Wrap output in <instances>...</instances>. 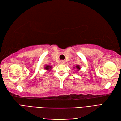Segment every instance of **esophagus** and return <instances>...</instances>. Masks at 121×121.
Here are the masks:
<instances>
[{"label": "esophagus", "instance_id": "34e87169", "mask_svg": "<svg viewBox=\"0 0 121 121\" xmlns=\"http://www.w3.org/2000/svg\"><path fill=\"white\" fill-rule=\"evenodd\" d=\"M60 63H61V64H64V60H61V61H60Z\"/></svg>", "mask_w": 121, "mask_h": 121}]
</instances>
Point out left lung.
<instances>
[{"label": "left lung", "instance_id": "8db88e82", "mask_svg": "<svg viewBox=\"0 0 121 121\" xmlns=\"http://www.w3.org/2000/svg\"><path fill=\"white\" fill-rule=\"evenodd\" d=\"M73 68L76 69H77V71H78L79 70H80V68H80V66L79 65H77L76 66V67H73Z\"/></svg>", "mask_w": 121, "mask_h": 121}]
</instances>
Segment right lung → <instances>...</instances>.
Wrapping results in <instances>:
<instances>
[{
	"instance_id": "add662e5",
	"label": "right lung",
	"mask_w": 121,
	"mask_h": 121,
	"mask_svg": "<svg viewBox=\"0 0 121 121\" xmlns=\"http://www.w3.org/2000/svg\"><path fill=\"white\" fill-rule=\"evenodd\" d=\"M44 69L46 70L51 71V70L52 69V66L48 65H45V66H44Z\"/></svg>"
}]
</instances>
